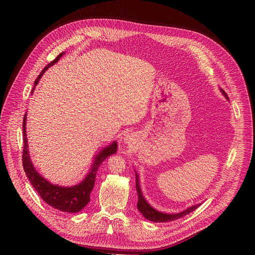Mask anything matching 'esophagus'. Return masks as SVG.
Segmentation results:
<instances>
[{
	"label": "esophagus",
	"instance_id": "34e87169",
	"mask_svg": "<svg viewBox=\"0 0 255 255\" xmlns=\"http://www.w3.org/2000/svg\"><path fill=\"white\" fill-rule=\"evenodd\" d=\"M124 141H125V143H127V144H131V143H133L134 142V136L132 135V134H127V135H125V137H124Z\"/></svg>",
	"mask_w": 255,
	"mask_h": 255
}]
</instances>
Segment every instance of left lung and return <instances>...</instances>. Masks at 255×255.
<instances>
[{"label":"left lung","instance_id":"left-lung-1","mask_svg":"<svg viewBox=\"0 0 255 255\" xmlns=\"http://www.w3.org/2000/svg\"><path fill=\"white\" fill-rule=\"evenodd\" d=\"M222 95L229 101L226 93L220 89ZM135 171V176H136V192L138 194V203H137V209L138 211L144 216V218H146L147 220L151 221V222H155V223H163V222H169V221H174L179 219V218L184 217L188 214H190L191 212H193L194 210H196L199 206H201V203L193 205L188 207L187 209H185L184 211H180L177 213H165V212H160L158 210H156L155 208H153L148 202L147 200L144 198L143 194H142V190L140 188V183H139V174L138 172L134 169Z\"/></svg>","mask_w":255,"mask_h":255}]
</instances>
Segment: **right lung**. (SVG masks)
Returning <instances> with one entry per match:
<instances>
[{"mask_svg": "<svg viewBox=\"0 0 255 255\" xmlns=\"http://www.w3.org/2000/svg\"><path fill=\"white\" fill-rule=\"evenodd\" d=\"M64 53L65 52L60 53L53 61H51L49 64H47L43 68L41 74L38 76L37 80H36L34 83L32 94L36 86L38 85L39 80L41 79L44 72L54 63H56ZM26 121H27V113L25 114L24 120H23V136H24L23 167L27 175V178L29 179L35 191L39 194L42 200L49 206L66 213H79L90 202V195L92 190L94 189L97 171L100 165L107 157H109L112 154H115L117 152V149H118L117 142L114 140L112 143L107 145V146L102 147V149H99V151H97V153L93 157V161L88 172L85 174L84 178L80 180V183L72 186H66V187L59 186V185L52 184L51 181L46 179L34 166L30 157V152H29L28 140H27V134H26Z\"/></svg>", "mask_w": 255, "mask_h": 255, "instance_id": "obj_1", "label": "right lung"}]
</instances>
